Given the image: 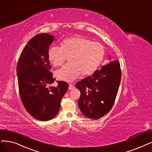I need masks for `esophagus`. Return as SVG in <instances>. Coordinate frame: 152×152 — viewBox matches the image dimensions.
<instances>
[{"label": "esophagus", "instance_id": "34e87169", "mask_svg": "<svg viewBox=\"0 0 152 152\" xmlns=\"http://www.w3.org/2000/svg\"><path fill=\"white\" fill-rule=\"evenodd\" d=\"M74 86H73V84H69V90H72V89H74Z\"/></svg>", "mask_w": 152, "mask_h": 152}]
</instances>
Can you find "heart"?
<instances>
[{"mask_svg": "<svg viewBox=\"0 0 152 152\" xmlns=\"http://www.w3.org/2000/svg\"><path fill=\"white\" fill-rule=\"evenodd\" d=\"M105 48L99 42L82 36H75L64 40L60 48H49L48 57L54 66H62L69 58V65L56 72L60 80L73 81L81 75L88 76L98 69L104 60Z\"/></svg>", "mask_w": 152, "mask_h": 152, "instance_id": "obj_1", "label": "heart"}]
</instances>
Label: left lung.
I'll list each match as a JSON object with an SVG mask.
<instances>
[{"mask_svg": "<svg viewBox=\"0 0 152 152\" xmlns=\"http://www.w3.org/2000/svg\"><path fill=\"white\" fill-rule=\"evenodd\" d=\"M121 77L120 62L113 60L76 83L80 92L78 107L85 116L97 120L108 113L116 99Z\"/></svg>", "mask_w": 152, "mask_h": 152, "instance_id": "obj_1", "label": "left lung"}]
</instances>
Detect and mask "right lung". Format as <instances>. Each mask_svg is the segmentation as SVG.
Instances as JSON below:
<instances>
[{
	"mask_svg": "<svg viewBox=\"0 0 152 152\" xmlns=\"http://www.w3.org/2000/svg\"><path fill=\"white\" fill-rule=\"evenodd\" d=\"M54 37L39 34L30 39L21 52L17 65V74L20 99L26 110L40 121H48L56 116L62 99L69 84L57 81L50 71L48 47Z\"/></svg>",
	"mask_w": 152,
	"mask_h": 152,
	"instance_id": "obj_1",
	"label": "right lung"
}]
</instances>
